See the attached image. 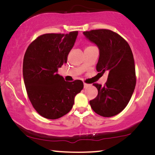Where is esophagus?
I'll use <instances>...</instances> for the list:
<instances>
[{"instance_id": "obj_1", "label": "esophagus", "mask_w": 155, "mask_h": 155, "mask_svg": "<svg viewBox=\"0 0 155 155\" xmlns=\"http://www.w3.org/2000/svg\"><path fill=\"white\" fill-rule=\"evenodd\" d=\"M84 88H87L89 87V84H86V83H84Z\"/></svg>"}]
</instances>
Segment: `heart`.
<instances>
[{"label": "heart", "mask_w": 155, "mask_h": 155, "mask_svg": "<svg viewBox=\"0 0 155 155\" xmlns=\"http://www.w3.org/2000/svg\"><path fill=\"white\" fill-rule=\"evenodd\" d=\"M90 47H92V46H89V47H87V48H90ZM87 48H86V49H87Z\"/></svg>", "instance_id": "1"}]
</instances>
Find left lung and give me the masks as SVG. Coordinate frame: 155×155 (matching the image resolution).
<instances>
[{
  "instance_id": "left-lung-1",
  "label": "left lung",
  "mask_w": 155,
  "mask_h": 155,
  "mask_svg": "<svg viewBox=\"0 0 155 155\" xmlns=\"http://www.w3.org/2000/svg\"><path fill=\"white\" fill-rule=\"evenodd\" d=\"M83 33L100 50L96 65L97 71L101 74L108 72L104 86L93 84L98 94L90 101V104L92 110L101 116H115L128 104L136 87V70L132 50L121 35L110 30H92Z\"/></svg>"
}]
</instances>
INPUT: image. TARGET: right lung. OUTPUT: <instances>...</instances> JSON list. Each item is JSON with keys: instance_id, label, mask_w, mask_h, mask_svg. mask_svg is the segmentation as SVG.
I'll use <instances>...</instances> for the list:
<instances>
[{"instance_id": "obj_1", "label": "right lung", "mask_w": 155, "mask_h": 155, "mask_svg": "<svg viewBox=\"0 0 155 155\" xmlns=\"http://www.w3.org/2000/svg\"><path fill=\"white\" fill-rule=\"evenodd\" d=\"M78 31L69 34L46 33L28 46L23 59V78L32 106L41 116L60 118L71 110L74 97L84 87L82 81H65L57 74L67 63Z\"/></svg>"}]
</instances>
